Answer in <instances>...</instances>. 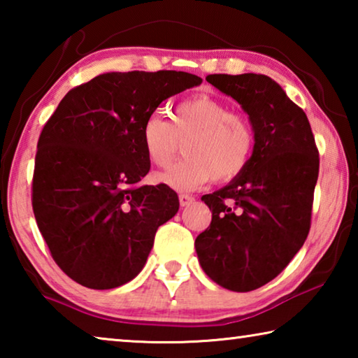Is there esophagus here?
I'll return each mask as SVG.
<instances>
[{"label":"esophagus","mask_w":358,"mask_h":358,"mask_svg":"<svg viewBox=\"0 0 358 358\" xmlns=\"http://www.w3.org/2000/svg\"><path fill=\"white\" fill-rule=\"evenodd\" d=\"M178 201L181 207H187V205L194 202V197L189 196V194H180L178 196Z\"/></svg>","instance_id":"34e87169"}]
</instances>
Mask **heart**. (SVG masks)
<instances>
[{
    "mask_svg": "<svg viewBox=\"0 0 358 358\" xmlns=\"http://www.w3.org/2000/svg\"><path fill=\"white\" fill-rule=\"evenodd\" d=\"M147 159L167 169L185 143V159L157 181L175 191H196L213 178L224 183L250 162L256 136L248 115L229 110L227 102L199 94L178 102L169 121L161 112L145 120L141 132Z\"/></svg>",
    "mask_w": 358,
    "mask_h": 358,
    "instance_id": "1",
    "label": "heart"
}]
</instances>
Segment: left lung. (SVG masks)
<instances>
[{
  "label": "left lung",
  "instance_id": "1",
  "mask_svg": "<svg viewBox=\"0 0 358 358\" xmlns=\"http://www.w3.org/2000/svg\"><path fill=\"white\" fill-rule=\"evenodd\" d=\"M207 82L248 113L256 145L243 172L202 197L211 222L194 245L210 280L250 292L275 280L305 243L319 151L306 113L273 78L211 74Z\"/></svg>",
  "mask_w": 358,
  "mask_h": 358
}]
</instances>
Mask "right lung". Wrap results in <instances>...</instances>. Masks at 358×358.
Returning a JSON list of instances; mask_svg holds the SVG:
<instances>
[{
	"instance_id": "obj_1",
	"label": "right lung",
	"mask_w": 358,
	"mask_h": 358,
	"mask_svg": "<svg viewBox=\"0 0 358 358\" xmlns=\"http://www.w3.org/2000/svg\"><path fill=\"white\" fill-rule=\"evenodd\" d=\"M181 71L107 72L72 88L44 126L33 175V211L57 265L90 289L141 273L177 192L141 185L150 171L142 126L162 101L197 87Z\"/></svg>"
}]
</instances>
